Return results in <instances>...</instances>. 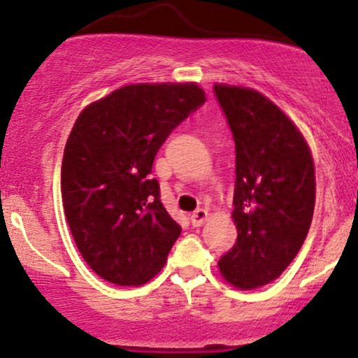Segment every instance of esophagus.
<instances>
[{
  "mask_svg": "<svg viewBox=\"0 0 358 358\" xmlns=\"http://www.w3.org/2000/svg\"><path fill=\"white\" fill-rule=\"evenodd\" d=\"M206 219H208V212H206L205 208H198L196 212H193V215H191V224H193L194 227H200L203 226Z\"/></svg>",
  "mask_w": 358,
  "mask_h": 358,
  "instance_id": "obj_1",
  "label": "esophagus"
}]
</instances>
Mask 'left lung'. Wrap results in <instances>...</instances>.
Returning <instances> with one entry per match:
<instances>
[{"label":"left lung","instance_id":"8db88e82","mask_svg":"<svg viewBox=\"0 0 358 358\" xmlns=\"http://www.w3.org/2000/svg\"><path fill=\"white\" fill-rule=\"evenodd\" d=\"M236 145V245L222 278L239 289L278 279L300 252L315 206V167L300 129L252 87L215 84Z\"/></svg>","mask_w":358,"mask_h":358}]
</instances>
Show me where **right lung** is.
Wrapping results in <instances>:
<instances>
[{
  "label": "right lung",
  "instance_id": "obj_1",
  "mask_svg": "<svg viewBox=\"0 0 358 358\" xmlns=\"http://www.w3.org/2000/svg\"><path fill=\"white\" fill-rule=\"evenodd\" d=\"M205 99L196 83L129 84L77 117L62 162V201L80 255L105 281L145 285L167 262L180 226L150 174L167 136Z\"/></svg>",
  "mask_w": 358,
  "mask_h": 358
}]
</instances>
